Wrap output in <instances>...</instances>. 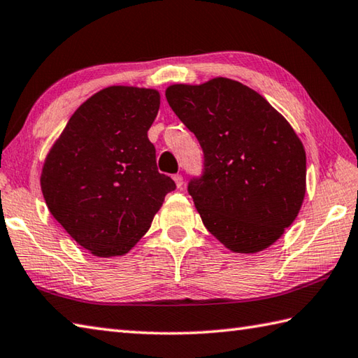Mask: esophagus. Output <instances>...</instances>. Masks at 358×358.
<instances>
[{
  "mask_svg": "<svg viewBox=\"0 0 358 358\" xmlns=\"http://www.w3.org/2000/svg\"><path fill=\"white\" fill-rule=\"evenodd\" d=\"M173 181H175V185H177L178 189L183 187L185 181H183V177H181V175H173Z\"/></svg>",
  "mask_w": 358,
  "mask_h": 358,
  "instance_id": "34e87169",
  "label": "esophagus"
}]
</instances>
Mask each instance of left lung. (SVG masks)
<instances>
[{
  "instance_id": "obj_1",
  "label": "left lung",
  "mask_w": 358,
  "mask_h": 358,
  "mask_svg": "<svg viewBox=\"0 0 358 358\" xmlns=\"http://www.w3.org/2000/svg\"><path fill=\"white\" fill-rule=\"evenodd\" d=\"M166 99L205 153V172L187 186L203 225L234 253L268 248L304 201L296 131L257 91L227 77L173 83Z\"/></svg>"
}]
</instances>
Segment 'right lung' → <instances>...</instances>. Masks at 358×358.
<instances>
[{
	"label": "right lung",
	"instance_id": "right-lung-1",
	"mask_svg": "<svg viewBox=\"0 0 358 358\" xmlns=\"http://www.w3.org/2000/svg\"><path fill=\"white\" fill-rule=\"evenodd\" d=\"M159 91L113 85L69 117L45 158L40 186L49 213L97 257L124 256L150 228L171 177L147 138Z\"/></svg>",
	"mask_w": 358,
	"mask_h": 358
}]
</instances>
